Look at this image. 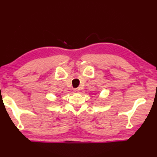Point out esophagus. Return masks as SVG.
<instances>
[{
	"label": "esophagus",
	"mask_w": 157,
	"mask_h": 157,
	"mask_svg": "<svg viewBox=\"0 0 157 157\" xmlns=\"http://www.w3.org/2000/svg\"><path fill=\"white\" fill-rule=\"evenodd\" d=\"M73 91L75 92V93H76V94H78V93H79V89H74V90H73Z\"/></svg>",
	"instance_id": "obj_1"
}]
</instances>
